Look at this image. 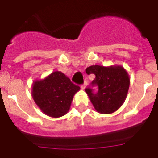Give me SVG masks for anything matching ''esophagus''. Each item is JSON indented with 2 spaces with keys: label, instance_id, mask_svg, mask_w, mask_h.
Masks as SVG:
<instances>
[{
  "label": "esophagus",
  "instance_id": "obj_1",
  "mask_svg": "<svg viewBox=\"0 0 158 158\" xmlns=\"http://www.w3.org/2000/svg\"><path fill=\"white\" fill-rule=\"evenodd\" d=\"M81 87L82 89H85V88L87 87V81H85V82H84V84H83V85H82L81 86Z\"/></svg>",
  "mask_w": 158,
  "mask_h": 158
}]
</instances>
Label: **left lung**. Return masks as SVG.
Returning a JSON list of instances; mask_svg holds the SVG:
<instances>
[{
  "label": "left lung",
  "instance_id": "obj_1",
  "mask_svg": "<svg viewBox=\"0 0 158 158\" xmlns=\"http://www.w3.org/2000/svg\"><path fill=\"white\" fill-rule=\"evenodd\" d=\"M88 74L93 73L96 78L92 85L98 86V92L85 89L90 101L97 112L111 114L123 104L130 86V77L122 65H91L86 69Z\"/></svg>",
  "mask_w": 158,
  "mask_h": 158
}]
</instances>
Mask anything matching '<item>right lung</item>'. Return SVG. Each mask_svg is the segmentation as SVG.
<instances>
[{
  "mask_svg": "<svg viewBox=\"0 0 158 158\" xmlns=\"http://www.w3.org/2000/svg\"><path fill=\"white\" fill-rule=\"evenodd\" d=\"M80 87L61 71H54L32 84L31 96L42 112L52 118L65 115Z\"/></svg>",
  "mask_w": 158,
  "mask_h": 158,
  "instance_id": "add662e5",
  "label": "right lung"
}]
</instances>
